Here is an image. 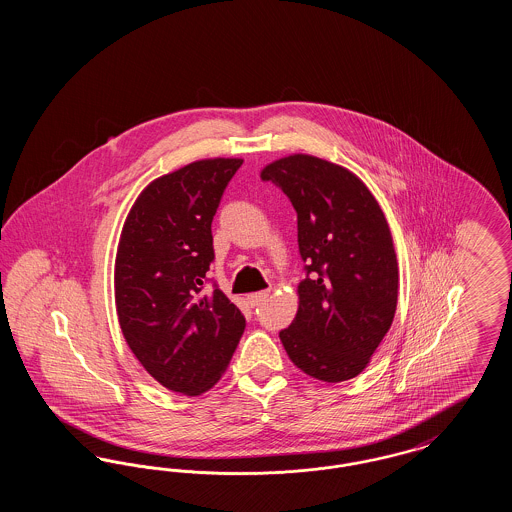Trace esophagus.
Listing matches in <instances>:
<instances>
[{"label":"esophagus","mask_w":512,"mask_h":512,"mask_svg":"<svg viewBox=\"0 0 512 512\" xmlns=\"http://www.w3.org/2000/svg\"><path fill=\"white\" fill-rule=\"evenodd\" d=\"M268 292H257V293H249L247 295V301L253 305V307H257V305H261L263 301H267Z\"/></svg>","instance_id":"34e87169"}]
</instances>
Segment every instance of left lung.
<instances>
[{
    "label": "left lung",
    "mask_w": 512,
    "mask_h": 512,
    "mask_svg": "<svg viewBox=\"0 0 512 512\" xmlns=\"http://www.w3.org/2000/svg\"><path fill=\"white\" fill-rule=\"evenodd\" d=\"M261 178L290 197L307 263L282 345L305 374L351 380L370 363L397 307L399 268L384 211L357 174L313 155L272 161Z\"/></svg>",
    "instance_id": "8db88e82"
}]
</instances>
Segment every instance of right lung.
I'll use <instances>...</instances> for the list:
<instances>
[{"mask_svg":"<svg viewBox=\"0 0 512 512\" xmlns=\"http://www.w3.org/2000/svg\"><path fill=\"white\" fill-rule=\"evenodd\" d=\"M244 159H201L155 178L134 201L115 259L122 336L167 390L201 395L224 374L245 318L215 288L203 293L215 259L211 222Z\"/></svg>","mask_w":512,"mask_h":512,"instance_id":"obj_1","label":"right lung"}]
</instances>
